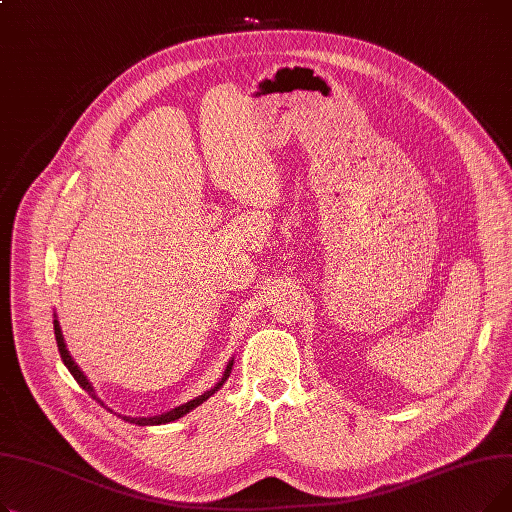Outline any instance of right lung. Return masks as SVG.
I'll return each mask as SVG.
<instances>
[{"instance_id": "right-lung-1", "label": "right lung", "mask_w": 512, "mask_h": 512, "mask_svg": "<svg viewBox=\"0 0 512 512\" xmlns=\"http://www.w3.org/2000/svg\"><path fill=\"white\" fill-rule=\"evenodd\" d=\"M53 332H56V342H58V348H60L62 361H64V365L68 367V371L74 375V380L78 382V386L83 388L85 392H89V396H93L97 402H101V407H105V405H103V400L97 396V392H95L93 384L89 382V378H87V375H85V371L80 369V367L74 363V359H72L70 351H68V348H66V340H64V334H62V328H60V321H58L56 313H53ZM232 365H234V359H230V361H228V365H226V369H224V373H222V378H220L218 382H215V386H213V388L205 390L203 394L195 396L193 400L184 402V405H180V407H176V409H172V411H168V413L153 415V417H130V415H118V417H122V419H124V421H128V423H137V425H164V423L176 421V419L184 417L186 413H191L193 409H197L199 405H203V402H205L209 396H213L215 392H218V390H220V388L226 384V380L230 378ZM110 411H112V409H110Z\"/></svg>"}]
</instances>
